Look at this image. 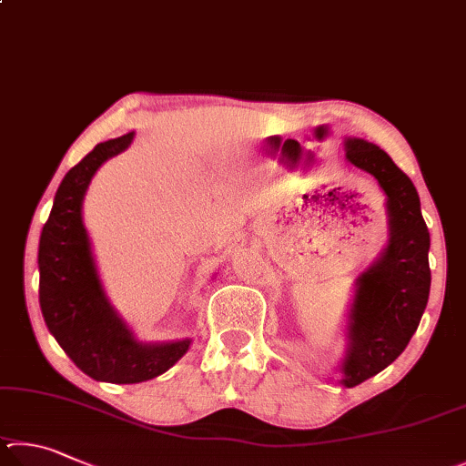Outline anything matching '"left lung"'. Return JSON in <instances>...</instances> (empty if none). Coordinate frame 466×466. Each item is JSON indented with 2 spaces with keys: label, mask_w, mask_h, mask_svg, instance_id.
Returning a JSON list of instances; mask_svg holds the SVG:
<instances>
[{
  "label": "left lung",
  "mask_w": 466,
  "mask_h": 466,
  "mask_svg": "<svg viewBox=\"0 0 466 466\" xmlns=\"http://www.w3.org/2000/svg\"><path fill=\"white\" fill-rule=\"evenodd\" d=\"M346 155L379 179L387 194L390 239L385 254L358 279L350 313V346L341 362L346 387H356L397 360L418 329L430 297V231L410 177L380 147L348 138Z\"/></svg>",
  "instance_id": "8db88e82"
}]
</instances>
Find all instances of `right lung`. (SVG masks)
Masks as SVG:
<instances>
[{
  "label": "right lung",
  "mask_w": 466,
  "mask_h": 466,
  "mask_svg": "<svg viewBox=\"0 0 466 466\" xmlns=\"http://www.w3.org/2000/svg\"><path fill=\"white\" fill-rule=\"evenodd\" d=\"M133 133L94 147L67 171L40 233L38 300L48 331L87 377L133 385L159 377L186 354L190 339L138 344L114 315L97 280L81 202L96 169L125 151Z\"/></svg>",
  "instance_id": "right-lung-1"
}]
</instances>
